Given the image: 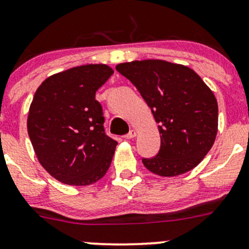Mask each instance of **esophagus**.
<instances>
[{
  "mask_svg": "<svg viewBox=\"0 0 249 249\" xmlns=\"http://www.w3.org/2000/svg\"><path fill=\"white\" fill-rule=\"evenodd\" d=\"M135 136H136V131H135L134 129H131L129 132H127L126 135H125L124 137H125V139H126V140H130V139H134Z\"/></svg>",
  "mask_w": 249,
  "mask_h": 249,
  "instance_id": "esophagus-1",
  "label": "esophagus"
}]
</instances>
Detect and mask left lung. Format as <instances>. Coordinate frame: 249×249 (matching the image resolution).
Listing matches in <instances>:
<instances>
[{"instance_id": "obj_1", "label": "left lung", "mask_w": 249, "mask_h": 249, "mask_svg": "<svg viewBox=\"0 0 249 249\" xmlns=\"http://www.w3.org/2000/svg\"><path fill=\"white\" fill-rule=\"evenodd\" d=\"M115 70L137 88L159 124V153L142 159L145 169L175 177L197 166L218 131L217 99L199 74L164 60L124 62Z\"/></svg>"}]
</instances>
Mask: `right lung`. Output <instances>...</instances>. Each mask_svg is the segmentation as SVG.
<instances>
[{
  "label": "right lung",
  "instance_id": "obj_1",
  "mask_svg": "<svg viewBox=\"0 0 249 249\" xmlns=\"http://www.w3.org/2000/svg\"><path fill=\"white\" fill-rule=\"evenodd\" d=\"M113 74L104 64L72 67L48 77L35 92L27 132L39 164L69 185H90L106 175L117 141L105 134L95 100Z\"/></svg>",
  "mask_w": 249,
  "mask_h": 249
}]
</instances>
